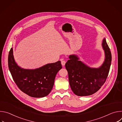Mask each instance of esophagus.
<instances>
[{"label":"esophagus","mask_w":122,"mask_h":122,"mask_svg":"<svg viewBox=\"0 0 122 122\" xmlns=\"http://www.w3.org/2000/svg\"><path fill=\"white\" fill-rule=\"evenodd\" d=\"M61 64L63 66H64L66 64V61L65 60H64V59H61Z\"/></svg>","instance_id":"1"}]
</instances>
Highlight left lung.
Here are the masks:
<instances>
[{"label":"left lung","instance_id":"left-lung-1","mask_svg":"<svg viewBox=\"0 0 122 122\" xmlns=\"http://www.w3.org/2000/svg\"><path fill=\"white\" fill-rule=\"evenodd\" d=\"M102 45L105 59L99 68L90 67L79 61L77 56H69L65 67L68 72L69 85L76 95H91L99 90L106 81L111 65L112 54L105 39L103 40Z\"/></svg>","mask_w":122,"mask_h":122}]
</instances>
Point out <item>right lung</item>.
<instances>
[{
  "mask_svg": "<svg viewBox=\"0 0 122 122\" xmlns=\"http://www.w3.org/2000/svg\"><path fill=\"white\" fill-rule=\"evenodd\" d=\"M8 66L18 87L33 97H42L48 95L53 87L56 74L62 67L60 61H58L35 69L22 68L15 62L12 48L9 51Z\"/></svg>",
  "mask_w": 122,
  "mask_h": 122,
  "instance_id": "1",
  "label": "right lung"
}]
</instances>
